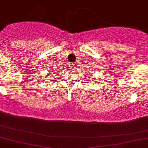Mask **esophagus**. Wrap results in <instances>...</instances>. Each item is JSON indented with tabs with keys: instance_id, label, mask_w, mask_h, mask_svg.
Returning <instances> with one entry per match:
<instances>
[{
	"instance_id": "34e87169",
	"label": "esophagus",
	"mask_w": 148,
	"mask_h": 148,
	"mask_svg": "<svg viewBox=\"0 0 148 148\" xmlns=\"http://www.w3.org/2000/svg\"><path fill=\"white\" fill-rule=\"evenodd\" d=\"M74 66H75V64H71V67L74 68Z\"/></svg>"
}]
</instances>
